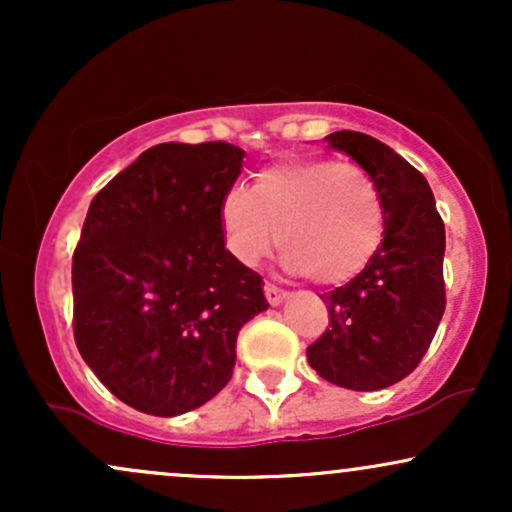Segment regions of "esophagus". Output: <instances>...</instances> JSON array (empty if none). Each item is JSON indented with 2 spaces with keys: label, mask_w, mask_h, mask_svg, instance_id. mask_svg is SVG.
I'll use <instances>...</instances> for the list:
<instances>
[{
  "label": "esophagus",
  "mask_w": 512,
  "mask_h": 512,
  "mask_svg": "<svg viewBox=\"0 0 512 512\" xmlns=\"http://www.w3.org/2000/svg\"><path fill=\"white\" fill-rule=\"evenodd\" d=\"M264 296H267L269 305H279V303H284V298L289 296V293H286L284 289H279V286H274V284H264Z\"/></svg>",
  "instance_id": "34e87169"
}]
</instances>
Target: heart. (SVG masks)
Segmentation results:
<instances>
[{"mask_svg": "<svg viewBox=\"0 0 512 512\" xmlns=\"http://www.w3.org/2000/svg\"><path fill=\"white\" fill-rule=\"evenodd\" d=\"M219 219L228 250L255 267L279 231L286 272L339 286L368 267L385 236L378 185L354 163L284 156L257 170L252 187L233 185Z\"/></svg>", "mask_w": 512, "mask_h": 512, "instance_id": "b5f03b06", "label": "heart"}]
</instances>
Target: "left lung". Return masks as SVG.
Segmentation results:
<instances>
[{
	"label": "left lung",
	"instance_id": "1",
	"mask_svg": "<svg viewBox=\"0 0 512 512\" xmlns=\"http://www.w3.org/2000/svg\"><path fill=\"white\" fill-rule=\"evenodd\" d=\"M325 142L378 185L385 236L361 274L322 296L330 327L308 346V363L346 390H383L407 378L436 337L445 310V226L424 175L390 146L349 129Z\"/></svg>",
	"mask_w": 512,
	"mask_h": 512
}]
</instances>
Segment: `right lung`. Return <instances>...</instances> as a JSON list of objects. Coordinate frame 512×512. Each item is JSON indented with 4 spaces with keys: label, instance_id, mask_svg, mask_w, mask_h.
Here are the masks:
<instances>
[{
    "label": "right lung",
    "instance_id": "add662e5",
    "mask_svg": "<svg viewBox=\"0 0 512 512\" xmlns=\"http://www.w3.org/2000/svg\"><path fill=\"white\" fill-rule=\"evenodd\" d=\"M243 156L226 142L151 146L88 207L72 260L74 339L98 380L144 414L178 416L219 395L240 327L269 308L219 219Z\"/></svg>",
    "mask_w": 512,
    "mask_h": 512
}]
</instances>
